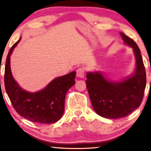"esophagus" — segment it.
Here are the masks:
<instances>
[{
    "label": "esophagus",
    "mask_w": 151,
    "mask_h": 151,
    "mask_svg": "<svg viewBox=\"0 0 151 151\" xmlns=\"http://www.w3.org/2000/svg\"><path fill=\"white\" fill-rule=\"evenodd\" d=\"M84 68L83 67H79L76 71V73H77V76L79 78H84Z\"/></svg>",
    "instance_id": "34e87169"
}]
</instances>
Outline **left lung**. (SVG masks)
I'll use <instances>...</instances> for the list:
<instances>
[{
    "label": "left lung",
    "instance_id": "obj_1",
    "mask_svg": "<svg viewBox=\"0 0 151 151\" xmlns=\"http://www.w3.org/2000/svg\"><path fill=\"white\" fill-rule=\"evenodd\" d=\"M120 35L125 44L133 49L136 69L133 75L123 81L112 82L100 72L86 73V88L93 108L105 118H120L133 112L141 104L146 88V71L139 47L127 35Z\"/></svg>",
    "mask_w": 151,
    "mask_h": 151
}]
</instances>
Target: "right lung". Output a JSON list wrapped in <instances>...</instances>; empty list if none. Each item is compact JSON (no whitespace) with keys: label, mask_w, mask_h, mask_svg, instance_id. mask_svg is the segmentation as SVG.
Returning a JSON list of instances; mask_svg holds the SVG:
<instances>
[{"label":"right lung","mask_w":151,"mask_h":151,"mask_svg":"<svg viewBox=\"0 0 151 151\" xmlns=\"http://www.w3.org/2000/svg\"><path fill=\"white\" fill-rule=\"evenodd\" d=\"M20 40L10 49L6 60L4 80L8 97L16 112L24 118L41 124L56 122L63 115L66 93L75 84L76 71L55 78L40 91L23 90L14 79L10 68V56Z\"/></svg>","instance_id":"add662e5"}]
</instances>
